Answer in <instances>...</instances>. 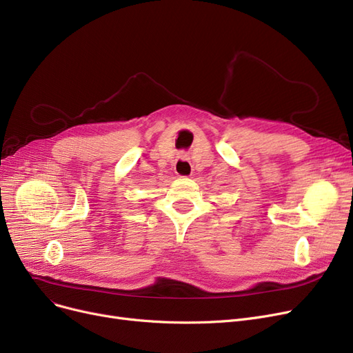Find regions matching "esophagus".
Instances as JSON below:
<instances>
[{"label":"esophagus","instance_id":"obj_1","mask_svg":"<svg viewBox=\"0 0 353 353\" xmlns=\"http://www.w3.org/2000/svg\"><path fill=\"white\" fill-rule=\"evenodd\" d=\"M174 173L179 177H190L193 173V165L185 156H180L174 163Z\"/></svg>","mask_w":353,"mask_h":353}]
</instances>
